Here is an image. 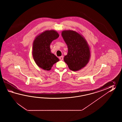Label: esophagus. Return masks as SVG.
<instances>
[{
	"label": "esophagus",
	"mask_w": 122,
	"mask_h": 122,
	"mask_svg": "<svg viewBox=\"0 0 122 122\" xmlns=\"http://www.w3.org/2000/svg\"><path fill=\"white\" fill-rule=\"evenodd\" d=\"M59 59L60 60H61V61H63V56H61V57H59Z\"/></svg>",
	"instance_id": "1"
}]
</instances>
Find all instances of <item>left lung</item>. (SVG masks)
<instances>
[{
    "label": "left lung",
    "mask_w": 122,
    "mask_h": 122,
    "mask_svg": "<svg viewBox=\"0 0 122 122\" xmlns=\"http://www.w3.org/2000/svg\"><path fill=\"white\" fill-rule=\"evenodd\" d=\"M61 36L67 45L68 52L64 60L69 68L75 71L86 67L91 57L90 47L86 39L72 30L62 31Z\"/></svg>",
    "instance_id": "1"
}]
</instances>
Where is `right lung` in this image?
Here are the masks:
<instances>
[{"instance_id": "right-lung-1", "label": "right lung", "mask_w": 122, "mask_h": 122, "mask_svg": "<svg viewBox=\"0 0 122 122\" xmlns=\"http://www.w3.org/2000/svg\"><path fill=\"white\" fill-rule=\"evenodd\" d=\"M59 35L55 30H47L36 36L33 43L32 56L39 67L49 71L59 60L51 51L50 44Z\"/></svg>"}]
</instances>
